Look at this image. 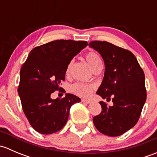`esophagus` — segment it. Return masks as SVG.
<instances>
[{"mask_svg":"<svg viewBox=\"0 0 157 157\" xmlns=\"http://www.w3.org/2000/svg\"><path fill=\"white\" fill-rule=\"evenodd\" d=\"M81 101H82V102H85V103H87V104L90 103V102H91V100H89V99H83Z\"/></svg>","mask_w":157,"mask_h":157,"instance_id":"obj_1","label":"esophagus"}]
</instances>
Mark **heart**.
<instances>
[{
	"instance_id": "1",
	"label": "heart",
	"mask_w": 157,
	"mask_h": 157,
	"mask_svg": "<svg viewBox=\"0 0 157 157\" xmlns=\"http://www.w3.org/2000/svg\"><path fill=\"white\" fill-rule=\"evenodd\" d=\"M86 59L88 64L91 67L93 71L102 68V61L101 58L96 52H90L86 55ZM73 65V61H71L67 67L66 73L69 74ZM95 90V85L93 83H75L71 85L70 87V91L77 96L81 97H88L90 96L92 92Z\"/></svg>"
}]
</instances>
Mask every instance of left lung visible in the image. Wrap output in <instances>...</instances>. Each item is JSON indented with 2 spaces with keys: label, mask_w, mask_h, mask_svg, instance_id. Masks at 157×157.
I'll return each mask as SVG.
<instances>
[{
  "label": "left lung",
  "mask_w": 157,
  "mask_h": 157,
  "mask_svg": "<svg viewBox=\"0 0 157 157\" xmlns=\"http://www.w3.org/2000/svg\"><path fill=\"white\" fill-rule=\"evenodd\" d=\"M89 46L100 54L105 66L96 94L113 102L112 106L99 102L102 112L93 118V123L102 134L121 135L137 124L146 102L144 73L130 51L105 41H93Z\"/></svg>",
  "instance_id": "left-lung-1"
}]
</instances>
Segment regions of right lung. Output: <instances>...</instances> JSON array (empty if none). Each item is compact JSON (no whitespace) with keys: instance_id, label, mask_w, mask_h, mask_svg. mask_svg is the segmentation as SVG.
<instances>
[{"instance_id":"add662e5","label":"right lung","mask_w":157,"mask_h":157,"mask_svg":"<svg viewBox=\"0 0 157 157\" xmlns=\"http://www.w3.org/2000/svg\"><path fill=\"white\" fill-rule=\"evenodd\" d=\"M86 45V41H52L33 48L22 66L18 86L22 107L29 124L40 134L60 131L68 119L71 105L80 102L71 93L56 99L51 94L61 90L67 65Z\"/></svg>"}]
</instances>
